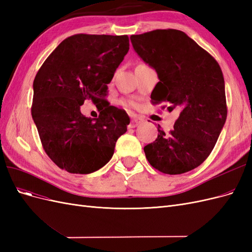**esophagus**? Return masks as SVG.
Here are the masks:
<instances>
[{"label":"esophagus","mask_w":252,"mask_h":252,"mask_svg":"<svg viewBox=\"0 0 252 252\" xmlns=\"http://www.w3.org/2000/svg\"><path fill=\"white\" fill-rule=\"evenodd\" d=\"M143 121H144V120H143L142 118H140V117L133 118V119L131 120V122H130V124H129V128H134V127H136L139 124H141Z\"/></svg>","instance_id":"esophagus-1"}]
</instances>
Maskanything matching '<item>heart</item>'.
Returning <instances> with one entry per match:
<instances>
[{
    "mask_svg": "<svg viewBox=\"0 0 252 252\" xmlns=\"http://www.w3.org/2000/svg\"><path fill=\"white\" fill-rule=\"evenodd\" d=\"M122 105L125 106V107H128V108H136V107H138V104H136V102H134L132 100H123V101H122Z\"/></svg>",
    "mask_w": 252,
    "mask_h": 252,
    "instance_id": "obj_1",
    "label": "heart"
}]
</instances>
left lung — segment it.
Returning <instances> with one entry per match:
<instances>
[{"mask_svg": "<svg viewBox=\"0 0 252 252\" xmlns=\"http://www.w3.org/2000/svg\"><path fill=\"white\" fill-rule=\"evenodd\" d=\"M130 40L135 52L158 72L151 103H168L169 110L181 108L172 130L165 133L158 128L156 141L144 147L145 156L166 174L192 170L211 154L227 118L222 69L181 30L157 29Z\"/></svg>", "mask_w": 252, "mask_h": 252, "instance_id": "1", "label": "left lung"}]
</instances>
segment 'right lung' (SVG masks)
Returning <instances> with one entry per match:
<instances>
[{"mask_svg":"<svg viewBox=\"0 0 252 252\" xmlns=\"http://www.w3.org/2000/svg\"><path fill=\"white\" fill-rule=\"evenodd\" d=\"M128 50L126 34H74L61 43L37 71L32 116L45 152L61 169L87 174L112 158L130 119L105 96ZM87 99L97 105L98 118L80 113Z\"/></svg>","mask_w":252,"mask_h":252,"instance_id":"right-lung-1","label":"right lung"}]
</instances>
